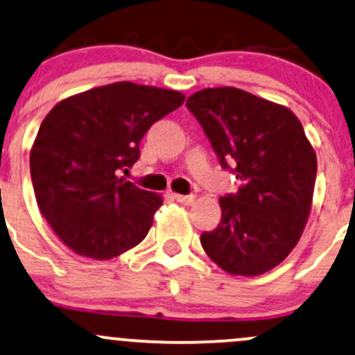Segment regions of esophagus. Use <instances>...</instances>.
<instances>
[{
	"mask_svg": "<svg viewBox=\"0 0 355 355\" xmlns=\"http://www.w3.org/2000/svg\"><path fill=\"white\" fill-rule=\"evenodd\" d=\"M173 198L184 205H192L196 202V196H180V193H173Z\"/></svg>",
	"mask_w": 355,
	"mask_h": 355,
	"instance_id": "1",
	"label": "esophagus"
}]
</instances>
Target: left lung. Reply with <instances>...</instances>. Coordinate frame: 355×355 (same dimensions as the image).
<instances>
[{
    "mask_svg": "<svg viewBox=\"0 0 355 355\" xmlns=\"http://www.w3.org/2000/svg\"><path fill=\"white\" fill-rule=\"evenodd\" d=\"M220 165L243 182L219 198L222 217L200 243L220 270L258 276L293 251L309 222L317 155L286 106L236 87H207L187 99Z\"/></svg>",
    "mask_w": 355,
    "mask_h": 355,
    "instance_id": "obj_1",
    "label": "left lung"
}]
</instances>
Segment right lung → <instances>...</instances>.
<instances>
[{
	"label": "right lung",
	"instance_id": "right-lung-1",
	"mask_svg": "<svg viewBox=\"0 0 355 355\" xmlns=\"http://www.w3.org/2000/svg\"><path fill=\"white\" fill-rule=\"evenodd\" d=\"M184 101L178 91L124 80L65 97L45 116L30 173L38 209L70 251L106 261L145 239L163 197L119 173L138 162L151 124Z\"/></svg>",
	"mask_w": 355,
	"mask_h": 355
}]
</instances>
